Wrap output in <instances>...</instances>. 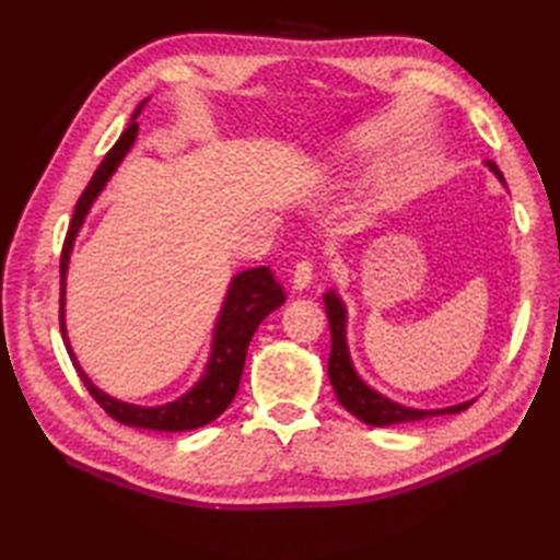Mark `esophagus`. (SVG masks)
<instances>
[{
	"mask_svg": "<svg viewBox=\"0 0 560 560\" xmlns=\"http://www.w3.org/2000/svg\"><path fill=\"white\" fill-rule=\"evenodd\" d=\"M291 283H293L295 291H305L307 287H311V283H313V261L301 259L299 265H295V269H293Z\"/></svg>",
	"mask_w": 560,
	"mask_h": 560,
	"instance_id": "esophagus-1",
	"label": "esophagus"
}]
</instances>
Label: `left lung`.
<instances>
[{
	"label": "left lung",
	"mask_w": 560,
	"mask_h": 560,
	"mask_svg": "<svg viewBox=\"0 0 560 560\" xmlns=\"http://www.w3.org/2000/svg\"><path fill=\"white\" fill-rule=\"evenodd\" d=\"M489 171L505 185V177L498 171L493 161H486ZM325 311L329 319V335H331V351H329V363H327V375L329 383L335 387V395L339 404L355 419L368 423V425H395V423H407V421H423L431 419V416H443V413H459L469 409V401L452 404L445 409H413L407 404H399L385 395H380L365 380L355 373L351 353H349V341H347V305H343L341 295L337 291H327L323 295Z\"/></svg>",
	"instance_id": "left-lung-1"
}]
</instances>
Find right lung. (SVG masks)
<instances>
[{
    "label": "right lung",
    "instance_id": "right-lung-1",
    "mask_svg": "<svg viewBox=\"0 0 560 560\" xmlns=\"http://www.w3.org/2000/svg\"><path fill=\"white\" fill-rule=\"evenodd\" d=\"M147 103L149 98H144L137 105V110L132 113V117H129V125L122 132V137L115 141V147L108 151V156L103 159L98 171L93 173L91 183L86 185V189H83V195L79 197L74 207V217H71L69 231L62 245V257H59V329H62L67 353L79 371V377L91 392V397L105 409V413L113 416L115 421L132 428L177 433V431H195L199 425H207L229 409V404L233 401L237 392V385H241L249 339H253L255 329L261 325V319L283 305L287 293H283V289L279 287L277 279H273V273L267 267H253L235 273L219 311L217 325H213L211 353H209L205 373H201V377L185 392V395H180L168 404H159V407H141V404L115 399L108 395V392H103L96 383H93L86 373H83V368L77 361V353L69 343L67 325H65V301H67L65 295H67V271H69L71 249H74L77 235L81 231L83 221L89 217L93 201L101 197L105 185H108L113 173L117 171V165L125 161L129 149L135 147L137 132H139L137 117L141 115V110H144Z\"/></svg>",
    "mask_w": 560,
    "mask_h": 560
}]
</instances>
